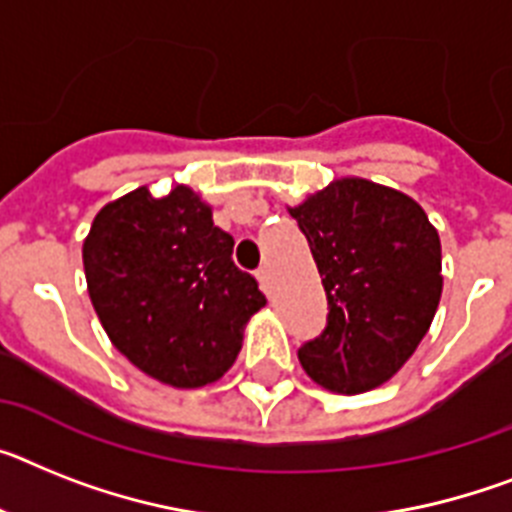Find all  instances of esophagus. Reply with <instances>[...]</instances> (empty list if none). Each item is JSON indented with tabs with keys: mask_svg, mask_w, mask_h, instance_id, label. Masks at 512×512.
Here are the masks:
<instances>
[{
	"mask_svg": "<svg viewBox=\"0 0 512 512\" xmlns=\"http://www.w3.org/2000/svg\"><path fill=\"white\" fill-rule=\"evenodd\" d=\"M257 281H260V286H263V291H270V268L268 265H263V268H257Z\"/></svg>",
	"mask_w": 512,
	"mask_h": 512,
	"instance_id": "esophagus-1",
	"label": "esophagus"
}]
</instances>
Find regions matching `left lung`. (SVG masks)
I'll return each instance as SVG.
<instances>
[{
    "instance_id": "8db88e82",
    "label": "left lung",
    "mask_w": 512,
    "mask_h": 512,
    "mask_svg": "<svg viewBox=\"0 0 512 512\" xmlns=\"http://www.w3.org/2000/svg\"><path fill=\"white\" fill-rule=\"evenodd\" d=\"M328 296V325L299 349L317 385L354 395L409 362L442 294L440 236L422 205L367 179H336L289 208Z\"/></svg>"
}]
</instances>
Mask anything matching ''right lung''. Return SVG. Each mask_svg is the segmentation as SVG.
Instances as JSON below:
<instances>
[{"mask_svg": "<svg viewBox=\"0 0 512 512\" xmlns=\"http://www.w3.org/2000/svg\"><path fill=\"white\" fill-rule=\"evenodd\" d=\"M234 236L210 205L176 184L103 205L83 244L85 281L111 343L137 369L174 388H203L229 372L263 291L231 260Z\"/></svg>", "mask_w": 512, "mask_h": 512, "instance_id": "right-lung-1", "label": "right lung"}]
</instances>
